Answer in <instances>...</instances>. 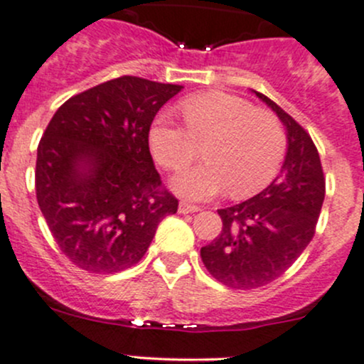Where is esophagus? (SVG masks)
I'll return each mask as SVG.
<instances>
[{"mask_svg":"<svg viewBox=\"0 0 364 364\" xmlns=\"http://www.w3.org/2000/svg\"><path fill=\"white\" fill-rule=\"evenodd\" d=\"M198 209H200V208H197V205H192V204H186V202H181V204H179V208H178V211L181 213V214H188V213H197Z\"/></svg>","mask_w":364,"mask_h":364,"instance_id":"1","label":"esophagus"}]
</instances>
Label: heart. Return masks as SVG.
<instances>
[{"mask_svg": "<svg viewBox=\"0 0 364 364\" xmlns=\"http://www.w3.org/2000/svg\"><path fill=\"white\" fill-rule=\"evenodd\" d=\"M185 125L162 113L150 129V148L167 171H181L197 159L200 144L208 162L176 176L172 188L186 198H209L230 188L251 197L272 183L288 146L274 113L227 92H208L181 102Z\"/></svg>", "mask_w": 364, "mask_h": 364, "instance_id": "b5f03b06", "label": "heart"}]
</instances>
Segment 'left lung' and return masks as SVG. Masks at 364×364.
<instances>
[{
    "instance_id": "1",
    "label": "left lung",
    "mask_w": 364,
    "mask_h": 364,
    "mask_svg": "<svg viewBox=\"0 0 364 364\" xmlns=\"http://www.w3.org/2000/svg\"><path fill=\"white\" fill-rule=\"evenodd\" d=\"M255 94L284 124L288 151L279 176L263 192L218 209L223 228L200 250L209 274L233 289L269 284L296 262L316 233L326 193L319 153L309 132L272 99Z\"/></svg>"
}]
</instances>
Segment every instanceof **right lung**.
Wrapping results in <instances>:
<instances>
[{
	"label": "right lung",
	"instance_id": "right-lung-1",
	"mask_svg": "<svg viewBox=\"0 0 364 364\" xmlns=\"http://www.w3.org/2000/svg\"><path fill=\"white\" fill-rule=\"evenodd\" d=\"M181 85L120 76L68 99L38 144L36 198L60 251L90 274L131 269L178 211L148 136Z\"/></svg>",
	"mask_w": 364,
	"mask_h": 364
}]
</instances>
